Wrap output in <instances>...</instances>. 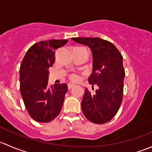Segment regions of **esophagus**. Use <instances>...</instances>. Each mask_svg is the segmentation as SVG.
<instances>
[{
  "label": "esophagus",
  "instance_id": "1",
  "mask_svg": "<svg viewBox=\"0 0 152 152\" xmlns=\"http://www.w3.org/2000/svg\"><path fill=\"white\" fill-rule=\"evenodd\" d=\"M75 87L74 85H73V84H68V85H67V87H68V90H70V89L73 88V87Z\"/></svg>",
  "mask_w": 152,
  "mask_h": 152
}]
</instances>
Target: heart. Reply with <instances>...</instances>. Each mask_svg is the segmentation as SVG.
I'll return each instance as SVG.
<instances>
[{"label":"heart","mask_w":152,"mask_h":152,"mask_svg":"<svg viewBox=\"0 0 152 152\" xmlns=\"http://www.w3.org/2000/svg\"><path fill=\"white\" fill-rule=\"evenodd\" d=\"M69 78L73 82H76V81H78L79 79V76L76 74V73H72V74H70L69 76Z\"/></svg>","instance_id":"heart-1"}]
</instances>
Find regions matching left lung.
<instances>
[{"instance_id": "obj_1", "label": "left lung", "mask_w": 152, "mask_h": 152, "mask_svg": "<svg viewBox=\"0 0 152 152\" xmlns=\"http://www.w3.org/2000/svg\"><path fill=\"white\" fill-rule=\"evenodd\" d=\"M72 39L91 49L93 73L88 82L93 87H98L94 93L85 89L82 101V112L93 123H107L115 117L123 100L125 76L123 56L112 42L101 38L73 37Z\"/></svg>"}]
</instances>
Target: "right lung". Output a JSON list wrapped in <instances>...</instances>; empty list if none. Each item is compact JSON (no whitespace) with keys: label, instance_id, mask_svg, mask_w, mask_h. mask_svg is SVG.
Masks as SVG:
<instances>
[{"label":"right lung","instance_id":"obj_1","mask_svg":"<svg viewBox=\"0 0 152 152\" xmlns=\"http://www.w3.org/2000/svg\"><path fill=\"white\" fill-rule=\"evenodd\" d=\"M67 39H51L34 44L26 53L20 67V88L24 104L34 121H51L60 113L67 84L49 86L48 68L55 62V51Z\"/></svg>","mask_w":152,"mask_h":152}]
</instances>
